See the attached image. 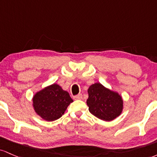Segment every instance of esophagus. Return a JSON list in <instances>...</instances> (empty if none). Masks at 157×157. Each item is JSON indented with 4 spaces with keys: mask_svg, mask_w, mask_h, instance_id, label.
<instances>
[{
    "mask_svg": "<svg viewBox=\"0 0 157 157\" xmlns=\"http://www.w3.org/2000/svg\"><path fill=\"white\" fill-rule=\"evenodd\" d=\"M73 98L75 100H80V99H82V94L76 95V96H74Z\"/></svg>",
    "mask_w": 157,
    "mask_h": 157,
    "instance_id": "1",
    "label": "esophagus"
}]
</instances>
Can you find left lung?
Here are the masks:
<instances>
[{"instance_id": "8db88e82", "label": "left lung", "mask_w": 157, "mask_h": 157, "mask_svg": "<svg viewBox=\"0 0 157 157\" xmlns=\"http://www.w3.org/2000/svg\"><path fill=\"white\" fill-rule=\"evenodd\" d=\"M87 105L89 111L98 119L112 121L122 112L123 100L119 93L110 90L101 84L90 86Z\"/></svg>"}]
</instances>
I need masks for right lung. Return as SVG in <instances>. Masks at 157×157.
Instances as JSON below:
<instances>
[{
    "instance_id": "1",
    "label": "right lung",
    "mask_w": 157,
    "mask_h": 157,
    "mask_svg": "<svg viewBox=\"0 0 157 157\" xmlns=\"http://www.w3.org/2000/svg\"><path fill=\"white\" fill-rule=\"evenodd\" d=\"M73 101L69 93L57 84L44 88L37 92L33 98L35 111L42 119L49 121L61 117Z\"/></svg>"
}]
</instances>
